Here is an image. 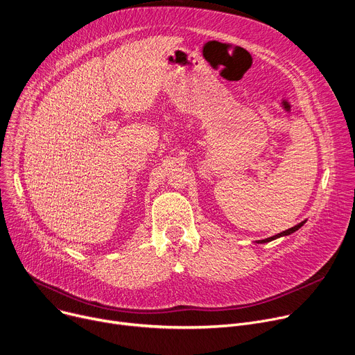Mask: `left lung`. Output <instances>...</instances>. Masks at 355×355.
<instances>
[{
  "label": "left lung",
  "mask_w": 355,
  "mask_h": 355,
  "mask_svg": "<svg viewBox=\"0 0 355 355\" xmlns=\"http://www.w3.org/2000/svg\"><path fill=\"white\" fill-rule=\"evenodd\" d=\"M304 223H306V220H304V222H302V223H298L297 226H294V227H291V229H288V230H284V232H282V233L276 234V236H272V237H268V239H264V240H259L257 243H268V241H271V240H275V239H279V237H282V236H288V234L294 233L295 230H298V229H300V227H302V226H303Z\"/></svg>",
  "instance_id": "obj_1"
}]
</instances>
